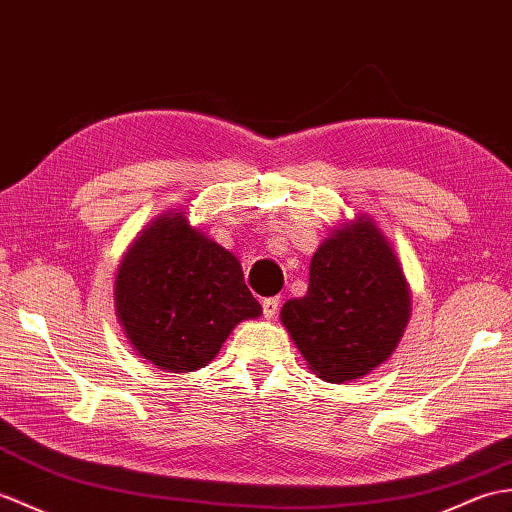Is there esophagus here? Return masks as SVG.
<instances>
[{"label": "esophagus", "mask_w": 512, "mask_h": 512, "mask_svg": "<svg viewBox=\"0 0 512 512\" xmlns=\"http://www.w3.org/2000/svg\"><path fill=\"white\" fill-rule=\"evenodd\" d=\"M279 305H281L279 296H270V299L261 301V310H264V316L270 320V318H275V314L279 312Z\"/></svg>", "instance_id": "34e87169"}]
</instances>
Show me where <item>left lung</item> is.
Segmentation results:
<instances>
[{
	"label": "left lung",
	"instance_id": "obj_1",
	"mask_svg": "<svg viewBox=\"0 0 512 512\" xmlns=\"http://www.w3.org/2000/svg\"><path fill=\"white\" fill-rule=\"evenodd\" d=\"M410 294L386 237L368 218L318 246L310 288L290 299L281 323L318 377L351 382L388 360L406 329Z\"/></svg>",
	"mask_w": 512,
	"mask_h": 512
}]
</instances>
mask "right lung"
Returning a JSON list of instances; mask_svg holds the SVG:
<instances>
[{
    "mask_svg": "<svg viewBox=\"0 0 512 512\" xmlns=\"http://www.w3.org/2000/svg\"><path fill=\"white\" fill-rule=\"evenodd\" d=\"M115 307L133 349L170 373L207 366L237 323L261 314L240 261L189 227L185 211L165 213L130 246Z\"/></svg>",
    "mask_w": 512,
    "mask_h": 512,
    "instance_id": "right-lung-1",
    "label": "right lung"
}]
</instances>
